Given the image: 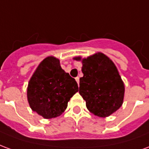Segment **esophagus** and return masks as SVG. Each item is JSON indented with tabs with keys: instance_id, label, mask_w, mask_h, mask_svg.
<instances>
[{
	"instance_id": "34e87169",
	"label": "esophagus",
	"mask_w": 149,
	"mask_h": 149,
	"mask_svg": "<svg viewBox=\"0 0 149 149\" xmlns=\"http://www.w3.org/2000/svg\"><path fill=\"white\" fill-rule=\"evenodd\" d=\"M76 81H77V84H79V83H80V78L78 77H76Z\"/></svg>"
}]
</instances>
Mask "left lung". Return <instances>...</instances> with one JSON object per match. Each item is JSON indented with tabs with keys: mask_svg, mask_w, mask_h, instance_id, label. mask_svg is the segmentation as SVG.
<instances>
[{
	"mask_svg": "<svg viewBox=\"0 0 149 149\" xmlns=\"http://www.w3.org/2000/svg\"><path fill=\"white\" fill-rule=\"evenodd\" d=\"M73 59L82 62L84 76L80 78L79 93L88 111L107 117L118 110L124 100L125 84L112 60L101 52Z\"/></svg>",
	"mask_w": 149,
	"mask_h": 149,
	"instance_id": "left-lung-1",
	"label": "left lung"
}]
</instances>
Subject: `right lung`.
<instances>
[{"instance_id": "obj_1", "label": "right lung", "mask_w": 149, "mask_h": 149, "mask_svg": "<svg viewBox=\"0 0 149 149\" xmlns=\"http://www.w3.org/2000/svg\"><path fill=\"white\" fill-rule=\"evenodd\" d=\"M77 92V81L62 69L59 59L51 56L40 63L30 78L27 98L33 111L51 119L61 115Z\"/></svg>"}]
</instances>
